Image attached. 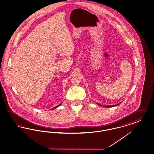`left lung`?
I'll return each mask as SVG.
<instances>
[{"mask_svg":"<svg viewBox=\"0 0 154 154\" xmlns=\"http://www.w3.org/2000/svg\"><path fill=\"white\" fill-rule=\"evenodd\" d=\"M121 103H119V104H118L117 105H109V106H105V107H106V108H108V107H112V106H117V105H119V104H120ZM100 105H101L99 104Z\"/></svg>","mask_w":154,"mask_h":154,"instance_id":"8db88e82","label":"left lung"}]
</instances>
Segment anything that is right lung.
<instances>
[{
	"label": "right lung",
	"instance_id": "1",
	"mask_svg": "<svg viewBox=\"0 0 154 154\" xmlns=\"http://www.w3.org/2000/svg\"><path fill=\"white\" fill-rule=\"evenodd\" d=\"M62 104V103L61 104H60V105H57V106H55V107H54V108H53V109H55V108H57V107H58V106H60V105H61Z\"/></svg>",
	"mask_w": 154,
	"mask_h": 154
}]
</instances>
